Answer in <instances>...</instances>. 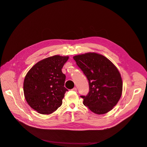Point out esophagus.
Wrapping results in <instances>:
<instances>
[{"label":"esophagus","instance_id":"1","mask_svg":"<svg viewBox=\"0 0 147 147\" xmlns=\"http://www.w3.org/2000/svg\"><path fill=\"white\" fill-rule=\"evenodd\" d=\"M72 90L74 91H77V88H74L72 89Z\"/></svg>","mask_w":147,"mask_h":147}]
</instances>
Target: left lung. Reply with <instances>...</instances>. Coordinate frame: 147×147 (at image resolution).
<instances>
[{
	"label": "left lung",
	"instance_id": "1",
	"mask_svg": "<svg viewBox=\"0 0 147 147\" xmlns=\"http://www.w3.org/2000/svg\"><path fill=\"white\" fill-rule=\"evenodd\" d=\"M88 80L90 91L83 99V104L91 112L102 115L112 110L122 94L121 74L104 56L87 53L73 57Z\"/></svg>",
	"mask_w": 147,
	"mask_h": 147
}]
</instances>
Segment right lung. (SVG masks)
Listing matches in <instances>:
<instances>
[{
	"instance_id": "add662e5",
	"label": "right lung",
	"mask_w": 147,
	"mask_h": 147,
	"mask_svg": "<svg viewBox=\"0 0 147 147\" xmlns=\"http://www.w3.org/2000/svg\"><path fill=\"white\" fill-rule=\"evenodd\" d=\"M69 56L55 55L38 61L26 74L23 90L31 108L40 114L54 112L63 103L67 90L62 68Z\"/></svg>"
}]
</instances>
